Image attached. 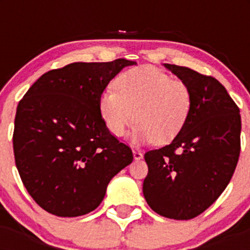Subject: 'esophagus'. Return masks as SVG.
Listing matches in <instances>:
<instances>
[{
	"instance_id": "34e87169",
	"label": "esophagus",
	"mask_w": 250,
	"mask_h": 250,
	"mask_svg": "<svg viewBox=\"0 0 250 250\" xmlns=\"http://www.w3.org/2000/svg\"><path fill=\"white\" fill-rule=\"evenodd\" d=\"M132 154H134V159H135V160H140V159H143V156H144V154H143L140 150H132Z\"/></svg>"
}]
</instances>
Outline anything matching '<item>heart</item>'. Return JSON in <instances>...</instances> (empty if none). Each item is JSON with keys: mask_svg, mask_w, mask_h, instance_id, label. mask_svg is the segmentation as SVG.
<instances>
[{"mask_svg": "<svg viewBox=\"0 0 250 250\" xmlns=\"http://www.w3.org/2000/svg\"><path fill=\"white\" fill-rule=\"evenodd\" d=\"M114 88L101 92L99 111L107 130L118 138L125 135L135 119L134 140L169 144L184 129L193 109L190 87L154 66L121 72Z\"/></svg>", "mask_w": 250, "mask_h": 250, "instance_id": "obj_1", "label": "heart"}]
</instances>
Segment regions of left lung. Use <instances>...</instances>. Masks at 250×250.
Segmentation results:
<instances>
[{
  "label": "left lung",
  "mask_w": 250,
  "mask_h": 250,
  "mask_svg": "<svg viewBox=\"0 0 250 250\" xmlns=\"http://www.w3.org/2000/svg\"><path fill=\"white\" fill-rule=\"evenodd\" d=\"M193 94L187 125L169 145L145 152V200L155 213L193 219L224 191L240 152L239 107L219 81L184 66L164 63Z\"/></svg>",
  "instance_id": "obj_1"
}]
</instances>
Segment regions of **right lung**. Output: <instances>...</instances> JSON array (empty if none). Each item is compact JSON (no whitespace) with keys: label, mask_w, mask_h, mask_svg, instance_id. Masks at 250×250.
Returning a JSON list of instances; mask_svg holds the SVG:
<instances>
[{"label":"right lung","mask_w":250,"mask_h":250,"mask_svg":"<svg viewBox=\"0 0 250 250\" xmlns=\"http://www.w3.org/2000/svg\"><path fill=\"white\" fill-rule=\"evenodd\" d=\"M135 61L74 62L46 72L19 103L13 152L32 199L57 216H80L103 202L132 151L107 130L99 98Z\"/></svg>","instance_id":"1"}]
</instances>
